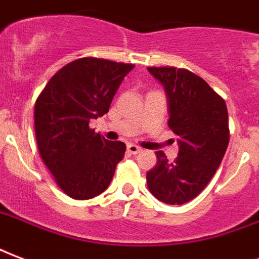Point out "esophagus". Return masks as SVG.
<instances>
[{
	"label": "esophagus",
	"mask_w": 259,
	"mask_h": 259,
	"mask_svg": "<svg viewBox=\"0 0 259 259\" xmlns=\"http://www.w3.org/2000/svg\"><path fill=\"white\" fill-rule=\"evenodd\" d=\"M127 151L130 152V154H132V155H135V154L142 152V148H140L139 146H136V144H128Z\"/></svg>",
	"instance_id": "1"
}]
</instances>
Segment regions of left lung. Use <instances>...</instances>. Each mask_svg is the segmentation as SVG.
Listing matches in <instances>:
<instances>
[{
  "label": "left lung",
  "instance_id": "obj_1",
  "mask_svg": "<svg viewBox=\"0 0 259 259\" xmlns=\"http://www.w3.org/2000/svg\"><path fill=\"white\" fill-rule=\"evenodd\" d=\"M161 82L169 101L167 125L178 136V157L169 161L157 151V165L147 171L152 196L170 205L193 200L220 166L228 140L227 105L202 78L177 67H147Z\"/></svg>",
  "mask_w": 259,
  "mask_h": 259
}]
</instances>
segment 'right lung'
I'll return each mask as SVG.
<instances>
[{"mask_svg":"<svg viewBox=\"0 0 259 259\" xmlns=\"http://www.w3.org/2000/svg\"><path fill=\"white\" fill-rule=\"evenodd\" d=\"M131 63L79 58L63 66L35 102L36 143L58 186L75 200H89L111 184L125 144L89 127L108 113Z\"/></svg>","mask_w":259,"mask_h":259,"instance_id":"1","label":"right lung"}]
</instances>
